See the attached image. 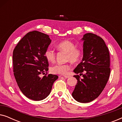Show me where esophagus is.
<instances>
[{"mask_svg":"<svg viewBox=\"0 0 122 122\" xmlns=\"http://www.w3.org/2000/svg\"><path fill=\"white\" fill-rule=\"evenodd\" d=\"M64 76L65 78H68L70 77L69 76Z\"/></svg>","mask_w":122,"mask_h":122,"instance_id":"esophagus-1","label":"esophagus"}]
</instances>
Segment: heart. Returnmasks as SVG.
<instances>
[{
    "label": "heart",
    "mask_w": 122,
    "mask_h": 122,
    "mask_svg": "<svg viewBox=\"0 0 122 122\" xmlns=\"http://www.w3.org/2000/svg\"><path fill=\"white\" fill-rule=\"evenodd\" d=\"M56 47L60 51L66 53V61L72 63H76L80 61L82 56V51L80 48L76 47L73 41L69 40H64L56 44ZM45 57L50 63L56 61V53L51 48H47L44 52ZM71 69V65L66 64H56L51 68V72L53 74H66Z\"/></svg>",
    "instance_id": "b5f03b06"
}]
</instances>
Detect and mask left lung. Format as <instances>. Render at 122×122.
Wrapping results in <instances>:
<instances>
[{
    "mask_svg": "<svg viewBox=\"0 0 122 122\" xmlns=\"http://www.w3.org/2000/svg\"><path fill=\"white\" fill-rule=\"evenodd\" d=\"M82 40L83 59L74 71L83 78L74 76L78 81L72 96L79 102L88 103L98 97L107 83L111 72L110 56L106 43L99 36L86 33Z\"/></svg>",
    "mask_w": 122,
    "mask_h": 122,
    "instance_id": "1",
    "label": "left lung"
}]
</instances>
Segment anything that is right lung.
<instances>
[{"label":"right lung","mask_w":122,"mask_h":122,"mask_svg":"<svg viewBox=\"0 0 122 122\" xmlns=\"http://www.w3.org/2000/svg\"><path fill=\"white\" fill-rule=\"evenodd\" d=\"M51 40L38 31L28 33L16 45L13 53V72L20 90L26 97L41 101L49 96L56 75L48 74L49 63L44 52ZM46 72L41 78L40 74Z\"/></svg>","instance_id":"right-lung-1"}]
</instances>
